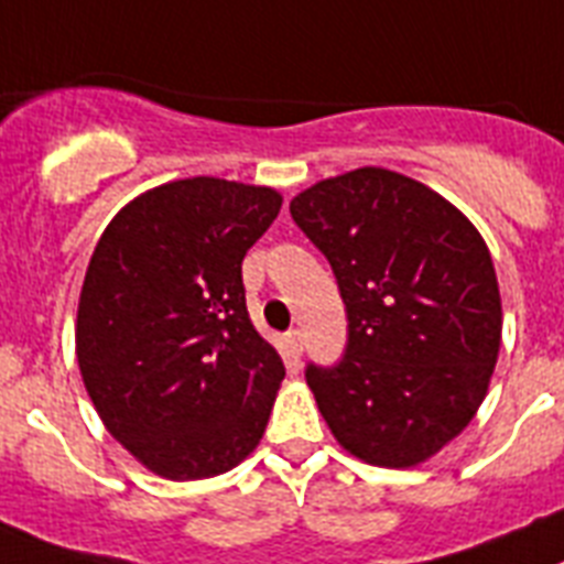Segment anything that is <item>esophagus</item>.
<instances>
[{"label": "esophagus", "mask_w": 564, "mask_h": 564, "mask_svg": "<svg viewBox=\"0 0 564 564\" xmlns=\"http://www.w3.org/2000/svg\"><path fill=\"white\" fill-rule=\"evenodd\" d=\"M285 339H288V348H291V355L300 357L302 355V332H300V328H291V332L285 334Z\"/></svg>", "instance_id": "obj_1"}]
</instances>
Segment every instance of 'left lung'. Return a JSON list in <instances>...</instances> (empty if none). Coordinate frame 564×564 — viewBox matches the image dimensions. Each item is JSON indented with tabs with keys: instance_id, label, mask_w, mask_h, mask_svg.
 I'll return each instance as SVG.
<instances>
[{
	"instance_id": "left-lung-1",
	"label": "left lung",
	"mask_w": 564,
	"mask_h": 564,
	"mask_svg": "<svg viewBox=\"0 0 564 564\" xmlns=\"http://www.w3.org/2000/svg\"><path fill=\"white\" fill-rule=\"evenodd\" d=\"M291 216L332 262L346 355L305 380L337 444L371 467H417L476 417L501 346L490 250L455 204L360 166L293 195Z\"/></svg>"
}]
</instances>
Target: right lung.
<instances>
[{"instance_id":"obj_1","label":"right lung","mask_w":564,"mask_h":564,"mask_svg":"<svg viewBox=\"0 0 564 564\" xmlns=\"http://www.w3.org/2000/svg\"><path fill=\"white\" fill-rule=\"evenodd\" d=\"M279 207L273 187L181 178L132 198L97 241L77 362L111 438L155 476H221L262 441L285 366L250 323L241 259Z\"/></svg>"}]
</instances>
